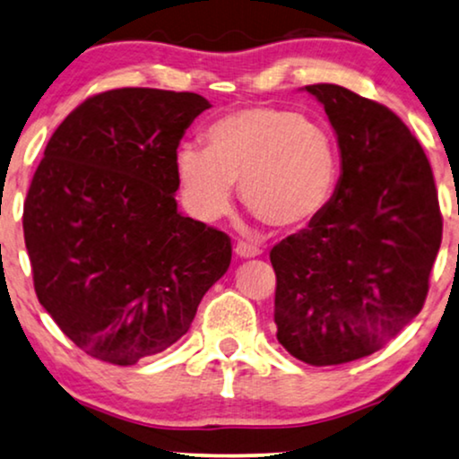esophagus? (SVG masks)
Masks as SVG:
<instances>
[{
    "instance_id": "34e87169",
    "label": "esophagus",
    "mask_w": 459,
    "mask_h": 459,
    "mask_svg": "<svg viewBox=\"0 0 459 459\" xmlns=\"http://www.w3.org/2000/svg\"><path fill=\"white\" fill-rule=\"evenodd\" d=\"M236 255L240 256V259H253V256H259L261 255V248L255 247V244H248V242H238L236 247Z\"/></svg>"
}]
</instances>
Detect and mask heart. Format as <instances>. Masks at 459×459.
I'll use <instances>...</instances> for the list:
<instances>
[{
	"label": "heart",
	"instance_id": "1",
	"mask_svg": "<svg viewBox=\"0 0 459 459\" xmlns=\"http://www.w3.org/2000/svg\"><path fill=\"white\" fill-rule=\"evenodd\" d=\"M204 143V150L187 146L175 156L184 203L200 221L230 211L238 181L244 204L273 228L303 225L330 196L334 152L309 118L247 106L217 118Z\"/></svg>",
	"mask_w": 459,
	"mask_h": 459
}]
</instances>
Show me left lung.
<instances>
[{"mask_svg": "<svg viewBox=\"0 0 459 459\" xmlns=\"http://www.w3.org/2000/svg\"><path fill=\"white\" fill-rule=\"evenodd\" d=\"M341 179L305 230L275 244L278 341L309 366L372 355L422 311L443 236L435 178L407 125L347 87L317 83Z\"/></svg>", "mask_w": 459, "mask_h": 459, "instance_id": "left-lung-1", "label": "left lung"}]
</instances>
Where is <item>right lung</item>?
<instances>
[{
    "label": "right lung",
    "mask_w": 459,
    "mask_h": 459,
    "mask_svg": "<svg viewBox=\"0 0 459 459\" xmlns=\"http://www.w3.org/2000/svg\"><path fill=\"white\" fill-rule=\"evenodd\" d=\"M203 96L123 87L87 98L49 137L24 200L33 284L87 355L134 366L190 330L228 272V234L178 211V146Z\"/></svg>",
    "instance_id": "right-lung-1"
}]
</instances>
